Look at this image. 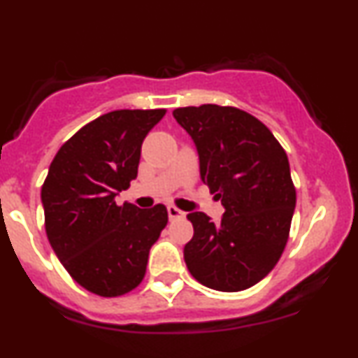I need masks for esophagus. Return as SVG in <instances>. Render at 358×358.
Listing matches in <instances>:
<instances>
[{"instance_id": "obj_1", "label": "esophagus", "mask_w": 358, "mask_h": 358, "mask_svg": "<svg viewBox=\"0 0 358 358\" xmlns=\"http://www.w3.org/2000/svg\"><path fill=\"white\" fill-rule=\"evenodd\" d=\"M168 217H170L171 220L182 219V217H185V212L180 210V208H176L175 205H168Z\"/></svg>"}]
</instances>
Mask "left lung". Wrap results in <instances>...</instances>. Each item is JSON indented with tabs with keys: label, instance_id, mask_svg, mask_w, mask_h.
Returning <instances> with one entry per match:
<instances>
[{
	"label": "left lung",
	"instance_id": "1",
	"mask_svg": "<svg viewBox=\"0 0 358 358\" xmlns=\"http://www.w3.org/2000/svg\"><path fill=\"white\" fill-rule=\"evenodd\" d=\"M173 117L195 143L200 178L225 208L220 222L203 212L187 215V268L212 289H248L276 266L289 236L296 190L286 151L241 109L203 104L175 109Z\"/></svg>",
	"mask_w": 358,
	"mask_h": 358
}]
</instances>
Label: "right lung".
Listing matches in <instances>:
<instances>
[{
  "label": "right lung",
  "mask_w": 358,
  "mask_h": 358,
  "mask_svg": "<svg viewBox=\"0 0 358 358\" xmlns=\"http://www.w3.org/2000/svg\"><path fill=\"white\" fill-rule=\"evenodd\" d=\"M165 109H119L77 131L53 158L42 187L53 252L82 287L121 296L146 273L148 254L168 222L165 205H116L136 178L141 145Z\"/></svg>",
  "instance_id": "add662e5"
}]
</instances>
